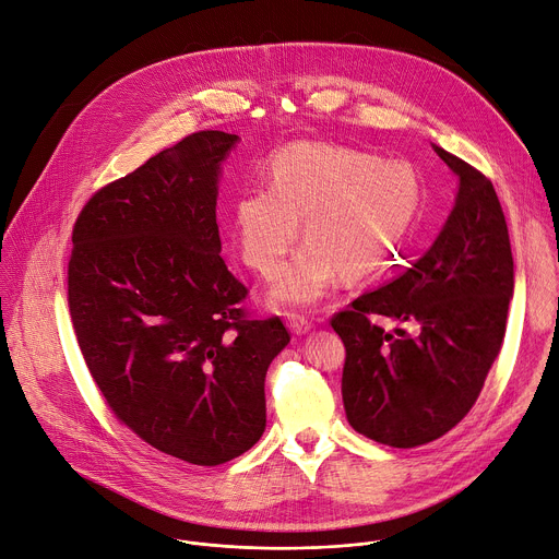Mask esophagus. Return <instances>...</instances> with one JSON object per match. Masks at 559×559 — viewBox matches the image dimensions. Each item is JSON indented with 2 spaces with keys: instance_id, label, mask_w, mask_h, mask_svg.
<instances>
[{
  "instance_id": "esophagus-1",
  "label": "esophagus",
  "mask_w": 559,
  "mask_h": 559,
  "mask_svg": "<svg viewBox=\"0 0 559 559\" xmlns=\"http://www.w3.org/2000/svg\"><path fill=\"white\" fill-rule=\"evenodd\" d=\"M288 326H290V331L293 333H297V335H304V333H308L311 331V320H306L304 316H297V313H288Z\"/></svg>"
}]
</instances>
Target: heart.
<instances>
[{
  "label": "heart",
  "mask_w": 559,
  "mask_h": 559,
  "mask_svg": "<svg viewBox=\"0 0 559 559\" xmlns=\"http://www.w3.org/2000/svg\"><path fill=\"white\" fill-rule=\"evenodd\" d=\"M417 175L402 159L297 142L266 164V189L233 202V239L246 266L275 277L299 237L308 241L282 273L275 299L308 306L329 293L340 273L359 280L380 269L417 209Z\"/></svg>",
  "instance_id": "b5f03b06"
}]
</instances>
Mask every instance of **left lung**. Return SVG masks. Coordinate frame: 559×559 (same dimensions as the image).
<instances>
[{
    "label": "left lung",
    "instance_id": "left-lung-1",
    "mask_svg": "<svg viewBox=\"0 0 559 559\" xmlns=\"http://www.w3.org/2000/svg\"><path fill=\"white\" fill-rule=\"evenodd\" d=\"M436 153L460 177L444 230L406 273L331 318L346 346L348 424L393 449L438 440L468 415L502 350L513 295L511 239L490 179ZM378 314L415 323L418 335L386 334Z\"/></svg>",
    "mask_w": 559,
    "mask_h": 559
}]
</instances>
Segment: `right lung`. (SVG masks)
I'll return each instance as SVG.
<instances>
[{
  "label": "right lung",
  "mask_w": 559,
  "mask_h": 559,
  "mask_svg": "<svg viewBox=\"0 0 559 559\" xmlns=\"http://www.w3.org/2000/svg\"><path fill=\"white\" fill-rule=\"evenodd\" d=\"M237 135L198 131L91 195L73 226L69 308L108 408L153 449L217 466L266 428L264 380L290 342L243 306L222 260L217 175Z\"/></svg>",
  "instance_id": "right-lung-1"
}]
</instances>
